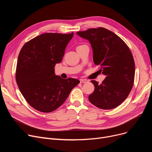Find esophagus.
<instances>
[{"label": "esophagus", "mask_w": 152, "mask_h": 152, "mask_svg": "<svg viewBox=\"0 0 152 152\" xmlns=\"http://www.w3.org/2000/svg\"><path fill=\"white\" fill-rule=\"evenodd\" d=\"M89 82V81H87V79H81V80H80V83H88Z\"/></svg>", "instance_id": "obj_1"}]
</instances>
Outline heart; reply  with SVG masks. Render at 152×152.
Returning <instances> with one entry per match:
<instances>
[{
  "mask_svg": "<svg viewBox=\"0 0 152 152\" xmlns=\"http://www.w3.org/2000/svg\"><path fill=\"white\" fill-rule=\"evenodd\" d=\"M79 46H81V45H79ZM79 46H78V47H79Z\"/></svg>",
  "mask_w": 152,
  "mask_h": 152,
  "instance_id": "heart-1",
  "label": "heart"
}]
</instances>
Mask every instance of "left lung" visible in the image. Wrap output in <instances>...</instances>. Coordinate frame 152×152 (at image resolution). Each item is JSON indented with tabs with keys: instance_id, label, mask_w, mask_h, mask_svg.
Instances as JSON below:
<instances>
[{
	"instance_id": "1",
	"label": "left lung",
	"mask_w": 152,
	"mask_h": 152,
	"mask_svg": "<svg viewBox=\"0 0 152 152\" xmlns=\"http://www.w3.org/2000/svg\"><path fill=\"white\" fill-rule=\"evenodd\" d=\"M77 34L89 40L95 65L106 76L102 84L91 82L95 90L89 95L90 102L99 108L113 109L128 96L134 82L135 63L128 46L111 31L104 28H91Z\"/></svg>"
}]
</instances>
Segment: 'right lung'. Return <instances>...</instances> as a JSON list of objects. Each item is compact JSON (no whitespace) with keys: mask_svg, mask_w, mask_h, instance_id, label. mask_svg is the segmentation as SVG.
<instances>
[{"mask_svg":"<svg viewBox=\"0 0 152 152\" xmlns=\"http://www.w3.org/2000/svg\"><path fill=\"white\" fill-rule=\"evenodd\" d=\"M73 34L44 33L27 42L20 52L16 81L29 105L39 111L50 113L57 110L80 83L54 73L56 63L61 61Z\"/></svg>","mask_w":152,"mask_h":152,"instance_id":"add662e5","label":"right lung"}]
</instances>
